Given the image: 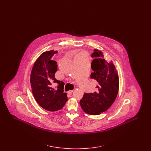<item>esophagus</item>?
<instances>
[{
  "label": "esophagus",
  "instance_id": "obj_1",
  "mask_svg": "<svg viewBox=\"0 0 151 151\" xmlns=\"http://www.w3.org/2000/svg\"><path fill=\"white\" fill-rule=\"evenodd\" d=\"M72 92H73V91H69L67 92V93L71 95V94H72Z\"/></svg>",
  "mask_w": 151,
  "mask_h": 151
}]
</instances>
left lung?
<instances>
[{
  "mask_svg": "<svg viewBox=\"0 0 151 151\" xmlns=\"http://www.w3.org/2000/svg\"><path fill=\"white\" fill-rule=\"evenodd\" d=\"M94 59L91 63V78L96 86L93 93L84 94L80 100L83 110L88 114L99 115L106 111L115 101L119 89V78L115 66L108 63L102 52L94 50L91 55Z\"/></svg>",
  "mask_w": 151,
  "mask_h": 151,
  "instance_id": "obj_1",
  "label": "left lung"
}]
</instances>
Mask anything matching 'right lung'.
I'll return each instance as SVG.
<instances>
[{
  "instance_id": "add662e5",
  "label": "right lung",
  "mask_w": 151,
  "mask_h": 151,
  "mask_svg": "<svg viewBox=\"0 0 151 151\" xmlns=\"http://www.w3.org/2000/svg\"><path fill=\"white\" fill-rule=\"evenodd\" d=\"M57 51L43 52L36 60L30 75L32 91L37 102L44 109L54 111L61 109L68 100L64 93V83L55 78L57 63L51 58ZM57 83L56 88L52 86Z\"/></svg>"
}]
</instances>
